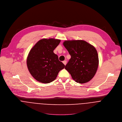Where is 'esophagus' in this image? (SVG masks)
<instances>
[{"label":"esophagus","mask_w":122,"mask_h":122,"mask_svg":"<svg viewBox=\"0 0 122 122\" xmlns=\"http://www.w3.org/2000/svg\"><path fill=\"white\" fill-rule=\"evenodd\" d=\"M63 63L65 65H66V64H67V61H63Z\"/></svg>","instance_id":"esophagus-1"}]
</instances>
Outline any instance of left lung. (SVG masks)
<instances>
[{"label":"left lung","mask_w":122,"mask_h":122,"mask_svg":"<svg viewBox=\"0 0 122 122\" xmlns=\"http://www.w3.org/2000/svg\"><path fill=\"white\" fill-rule=\"evenodd\" d=\"M63 45L71 55L65 69L79 84L90 81L99 66L98 52L94 46L83 40H65Z\"/></svg>","instance_id":"8db88e82"}]
</instances>
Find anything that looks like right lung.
<instances>
[{
    "instance_id": "right-lung-1",
    "label": "right lung",
    "mask_w": 122,
    "mask_h": 122,
    "mask_svg": "<svg viewBox=\"0 0 122 122\" xmlns=\"http://www.w3.org/2000/svg\"><path fill=\"white\" fill-rule=\"evenodd\" d=\"M61 40L53 38L39 40L30 49L27 58V65L31 76L42 83L47 84L54 81L59 71L65 67L59 61L53 50Z\"/></svg>"
}]
</instances>
